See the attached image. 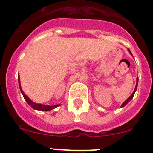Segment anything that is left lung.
I'll use <instances>...</instances> for the list:
<instances>
[{
  "label": "left lung",
  "instance_id": "obj_1",
  "mask_svg": "<svg viewBox=\"0 0 153 153\" xmlns=\"http://www.w3.org/2000/svg\"><path fill=\"white\" fill-rule=\"evenodd\" d=\"M128 51H129V53H130V54H131V51H130V50H129V49H128ZM131 55H132V54H131ZM137 83H138V77H137V84H136V86H135V88H134V92H133V93H132V94H131V96H129V97H128V99H126V101H125V102H123V105H121V108H123V107H124V106H125V105H126V104H128V102H130V101H131V99H132V98H133V96H134V93H135V91H136V90H137Z\"/></svg>",
  "mask_w": 153,
  "mask_h": 153
}]
</instances>
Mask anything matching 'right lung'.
I'll list each match as a JSON object with an SVG mask.
<instances>
[{"label":"right lung","mask_w":153,"mask_h":153,"mask_svg":"<svg viewBox=\"0 0 153 153\" xmlns=\"http://www.w3.org/2000/svg\"><path fill=\"white\" fill-rule=\"evenodd\" d=\"M19 87H20V90L22 92V95H23L24 98H25V101L27 102V104L29 105H30L33 109L36 110H39V111H51V110L54 109L55 108L58 107L60 105H53V106H48V105H42V104H36V103H34L33 102L30 100L26 95L25 94L23 91H22V88H21V84H20V78L19 76Z\"/></svg>","instance_id":"obj_1"}]
</instances>
